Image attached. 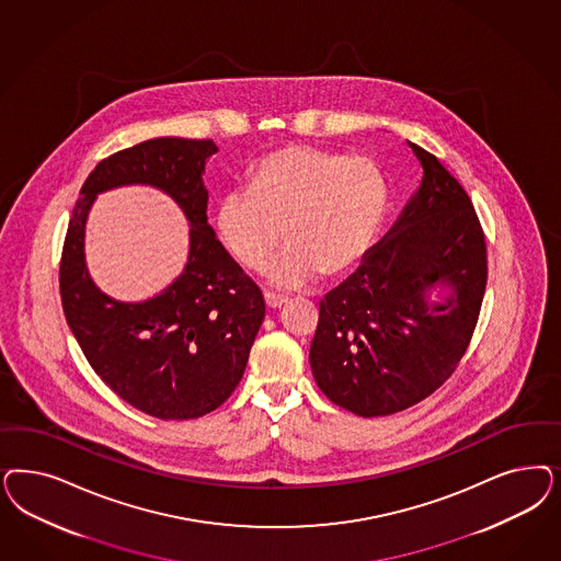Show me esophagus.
Segmentation results:
<instances>
[{
    "label": "esophagus",
    "mask_w": 561,
    "mask_h": 561,
    "mask_svg": "<svg viewBox=\"0 0 561 561\" xmlns=\"http://www.w3.org/2000/svg\"><path fill=\"white\" fill-rule=\"evenodd\" d=\"M264 299H266V306L271 309L280 308V306H285V304L289 301L287 297L276 295V293H271V290H266V293H264Z\"/></svg>",
    "instance_id": "esophagus-1"
}]
</instances>
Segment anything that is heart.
I'll return each mask as SVG.
<instances>
[{"instance_id":"b5f03b06","label":"heart","mask_w":561,"mask_h":561,"mask_svg":"<svg viewBox=\"0 0 561 561\" xmlns=\"http://www.w3.org/2000/svg\"><path fill=\"white\" fill-rule=\"evenodd\" d=\"M388 185L369 157L293 145L262 157L248 187H231L217 202L215 229L225 250L248 271L272 264L278 287H301L318 272L355 266L380 231Z\"/></svg>"}]
</instances>
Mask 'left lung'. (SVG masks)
Returning a JSON list of instances; mask_svg holds the SVG:
<instances>
[{"mask_svg":"<svg viewBox=\"0 0 561 561\" xmlns=\"http://www.w3.org/2000/svg\"><path fill=\"white\" fill-rule=\"evenodd\" d=\"M415 196L363 264L320 301L309 363L320 390L359 416L394 415L434 394L467 353L488 285L483 227L432 152ZM437 282L454 289L427 305Z\"/></svg>","mask_w":561,"mask_h":561,"instance_id":"obj_1","label":"left lung"}]
</instances>
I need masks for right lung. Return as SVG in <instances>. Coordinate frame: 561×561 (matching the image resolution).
<instances>
[{
	"label": "right lung",
	"mask_w": 561,
	"mask_h": 561,
	"mask_svg": "<svg viewBox=\"0 0 561 561\" xmlns=\"http://www.w3.org/2000/svg\"><path fill=\"white\" fill-rule=\"evenodd\" d=\"M217 150L213 140L154 138L103 159L76 199L59 262L64 313L94 374L129 407L164 421L208 415L231 397L266 313L262 290L208 225L202 171ZM129 182L163 188L193 227L186 271L145 305L111 300L83 264L91 202Z\"/></svg>",
	"instance_id": "obj_1"
}]
</instances>
